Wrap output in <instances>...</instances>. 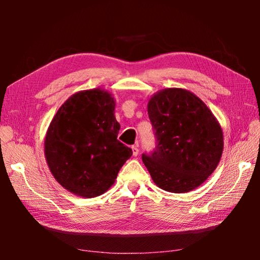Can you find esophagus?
Returning <instances> with one entry per match:
<instances>
[{
    "label": "esophagus",
    "mask_w": 260,
    "mask_h": 260,
    "mask_svg": "<svg viewBox=\"0 0 260 260\" xmlns=\"http://www.w3.org/2000/svg\"><path fill=\"white\" fill-rule=\"evenodd\" d=\"M132 151H133V156L136 157L139 155V146L138 144H135V146L132 147Z\"/></svg>",
    "instance_id": "1"
}]
</instances>
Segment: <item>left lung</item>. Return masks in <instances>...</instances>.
Returning <instances> with one entry per match:
<instances>
[{"instance_id": "left-lung-1", "label": "left lung", "mask_w": 260, "mask_h": 260, "mask_svg": "<svg viewBox=\"0 0 260 260\" xmlns=\"http://www.w3.org/2000/svg\"><path fill=\"white\" fill-rule=\"evenodd\" d=\"M157 139L156 150L142 155L158 187L170 192L191 191L214 172L223 150L217 118L200 98L182 88H165L148 102Z\"/></svg>"}]
</instances>
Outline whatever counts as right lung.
<instances>
[{"mask_svg": "<svg viewBox=\"0 0 260 260\" xmlns=\"http://www.w3.org/2000/svg\"><path fill=\"white\" fill-rule=\"evenodd\" d=\"M114 107L116 101L107 90L78 91L65 101L48 127V167L56 181L74 195H102L133 153L117 140L120 125Z\"/></svg>", "mask_w": 260, "mask_h": 260, "instance_id": "add662e5", "label": "right lung"}]
</instances>
